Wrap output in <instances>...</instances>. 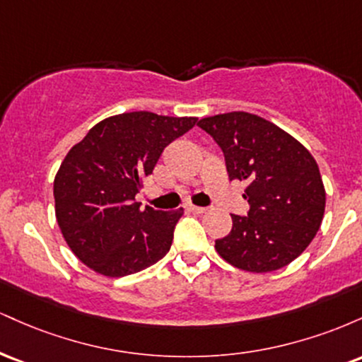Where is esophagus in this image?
I'll return each mask as SVG.
<instances>
[{"instance_id": "1", "label": "esophagus", "mask_w": 362, "mask_h": 362, "mask_svg": "<svg viewBox=\"0 0 362 362\" xmlns=\"http://www.w3.org/2000/svg\"><path fill=\"white\" fill-rule=\"evenodd\" d=\"M187 211H190V213H194V214H202V213H206V211H207V207L189 206V207H187Z\"/></svg>"}]
</instances>
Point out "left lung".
Returning a JSON list of instances; mask_svg holds the SVG:
<instances>
[{"label":"left lung","instance_id":"8db88e82","mask_svg":"<svg viewBox=\"0 0 362 362\" xmlns=\"http://www.w3.org/2000/svg\"><path fill=\"white\" fill-rule=\"evenodd\" d=\"M197 126L221 148L230 180H247V216L231 214L230 235L216 240L228 264L248 272H272L300 257L325 213V187L315 158L276 124L228 112Z\"/></svg>","mask_w":362,"mask_h":362}]
</instances>
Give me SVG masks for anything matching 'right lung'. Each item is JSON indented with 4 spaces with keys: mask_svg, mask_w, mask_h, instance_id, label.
Instances as JSON below:
<instances>
[{
    "mask_svg": "<svg viewBox=\"0 0 362 362\" xmlns=\"http://www.w3.org/2000/svg\"><path fill=\"white\" fill-rule=\"evenodd\" d=\"M195 124V117L127 112L98 122L69 149L54 178V201L61 233L83 264L124 277L167 255L184 209L141 211L136 194L163 149Z\"/></svg>",
    "mask_w": 362,
    "mask_h": 362,
    "instance_id": "add662e5",
    "label": "right lung"
}]
</instances>
